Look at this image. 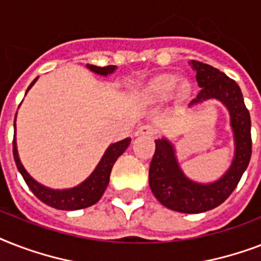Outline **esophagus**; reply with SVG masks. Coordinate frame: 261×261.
<instances>
[{
  "label": "esophagus",
  "mask_w": 261,
  "mask_h": 261,
  "mask_svg": "<svg viewBox=\"0 0 261 261\" xmlns=\"http://www.w3.org/2000/svg\"><path fill=\"white\" fill-rule=\"evenodd\" d=\"M155 134V128L150 124H142L138 127V130L135 131V135H147V137H153Z\"/></svg>",
  "instance_id": "34e87169"
}]
</instances>
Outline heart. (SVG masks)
Returning a JSON list of instances; mask_svg holds the SVG:
<instances>
[{"label": "heart", "instance_id": "1", "mask_svg": "<svg viewBox=\"0 0 261 261\" xmlns=\"http://www.w3.org/2000/svg\"><path fill=\"white\" fill-rule=\"evenodd\" d=\"M178 83V79L173 74H161L157 75L155 79H153L150 83L147 84V87L145 88V97L149 101L153 102H161L165 101L168 98L172 97V94L174 93V90L177 88V96L180 98L187 97L191 92L190 84L188 83Z\"/></svg>", "mask_w": 261, "mask_h": 261}]
</instances>
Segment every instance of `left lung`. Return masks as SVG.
<instances>
[{"instance_id": "8db88e82", "label": "left lung", "mask_w": 261, "mask_h": 261, "mask_svg": "<svg viewBox=\"0 0 261 261\" xmlns=\"http://www.w3.org/2000/svg\"><path fill=\"white\" fill-rule=\"evenodd\" d=\"M200 88L190 107L207 100H218L230 116L234 141V157L230 167L215 181L198 182L186 176L167 138L155 139V151L149 169V186L159 202L168 208L186 214L213 210L226 200L248 168L252 154L251 116L241 89L234 80L206 63L191 61Z\"/></svg>"}]
</instances>
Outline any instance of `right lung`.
<instances>
[{"mask_svg": "<svg viewBox=\"0 0 261 261\" xmlns=\"http://www.w3.org/2000/svg\"><path fill=\"white\" fill-rule=\"evenodd\" d=\"M87 67L93 73L102 77L112 74L116 70V66L111 65V66H94V65H89L88 63ZM39 77L32 81L27 92L32 88ZM17 115V114H16ZM14 128H16V119H14ZM131 139L126 138L123 141H119L116 143H111L106 153L102 154L100 163L97 164V167L94 168V171L90 173L89 177H87L81 184L73 187V188H67V190H53L48 187L43 186L40 182H38L28 172L25 171V168L20 161L17 151V143H16V130H14V138H13V157L17 165L18 172L21 173V176L25 180L27 186L30 187V190L34 192V195L38 199H40L43 203H46L48 206L54 207L57 210H80V208H87L89 206H93L94 203H97L100 198L104 194L108 182H110V174L112 171L115 161L118 160L119 155H122L124 153L128 145H130Z\"/></svg>", "mask_w": 261, "mask_h": 261, "instance_id": "1", "label": "right lung"}]
</instances>
